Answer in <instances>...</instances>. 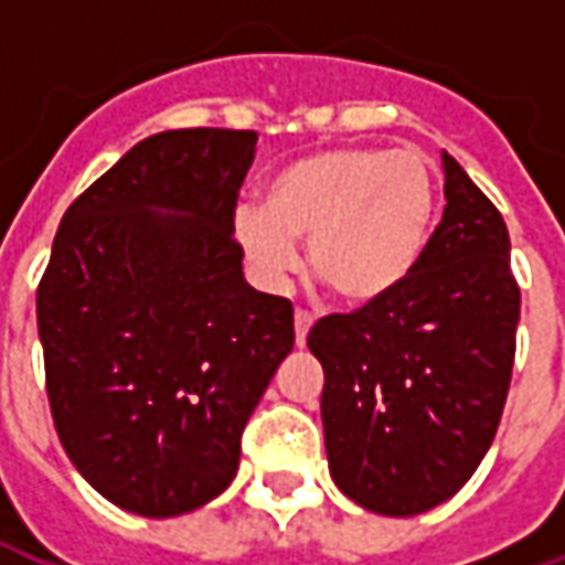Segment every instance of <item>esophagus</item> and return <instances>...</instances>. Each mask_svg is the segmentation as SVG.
<instances>
[{"instance_id":"1","label":"esophagus","mask_w":565,"mask_h":565,"mask_svg":"<svg viewBox=\"0 0 565 565\" xmlns=\"http://www.w3.org/2000/svg\"><path fill=\"white\" fill-rule=\"evenodd\" d=\"M311 323H315V315H311V311H302V308H296L294 327H296V344H299V348L306 344V335L308 330H311Z\"/></svg>"}]
</instances>
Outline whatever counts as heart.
<instances>
[{
    "label": "heart",
    "instance_id": "obj_1",
    "mask_svg": "<svg viewBox=\"0 0 565 565\" xmlns=\"http://www.w3.org/2000/svg\"><path fill=\"white\" fill-rule=\"evenodd\" d=\"M436 214V174L415 150L330 148L287 162L263 211L238 209L235 235L259 281L278 287L308 238V269L332 294L366 306L415 271Z\"/></svg>",
    "mask_w": 565,
    "mask_h": 565
}]
</instances>
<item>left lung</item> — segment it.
<instances>
[{
  "label": "left lung",
  "instance_id": "obj_1",
  "mask_svg": "<svg viewBox=\"0 0 565 565\" xmlns=\"http://www.w3.org/2000/svg\"><path fill=\"white\" fill-rule=\"evenodd\" d=\"M441 169L448 205L403 287L308 332L332 481L391 518L436 509L472 478L514 366L509 230L450 153Z\"/></svg>",
  "mask_w": 565,
  "mask_h": 565
}]
</instances>
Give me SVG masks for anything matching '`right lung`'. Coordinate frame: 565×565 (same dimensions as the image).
Instances as JSON below:
<instances>
[{"mask_svg":"<svg viewBox=\"0 0 565 565\" xmlns=\"http://www.w3.org/2000/svg\"><path fill=\"white\" fill-rule=\"evenodd\" d=\"M250 129H169L81 193L39 284L56 436L108 502L174 518L221 497L294 351V306L245 281Z\"/></svg>","mask_w":565,"mask_h":565,"instance_id":"right-lung-1","label":"right lung"}]
</instances>
